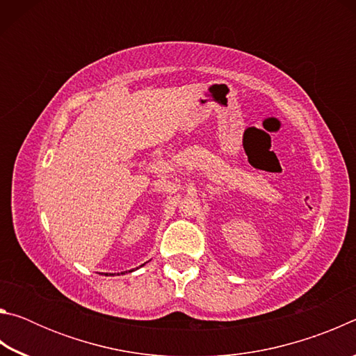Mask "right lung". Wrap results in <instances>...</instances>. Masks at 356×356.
<instances>
[{
	"mask_svg": "<svg viewBox=\"0 0 356 356\" xmlns=\"http://www.w3.org/2000/svg\"><path fill=\"white\" fill-rule=\"evenodd\" d=\"M144 265V264H143ZM143 265H141V267H143ZM130 272H134V270H130ZM125 273H127V272H122V273H120V275H125ZM119 275V273H118ZM108 276V275H106ZM110 276H113V273H110Z\"/></svg>",
	"mask_w": 356,
	"mask_h": 356,
	"instance_id": "add662e5",
	"label": "right lung"
}]
</instances>
